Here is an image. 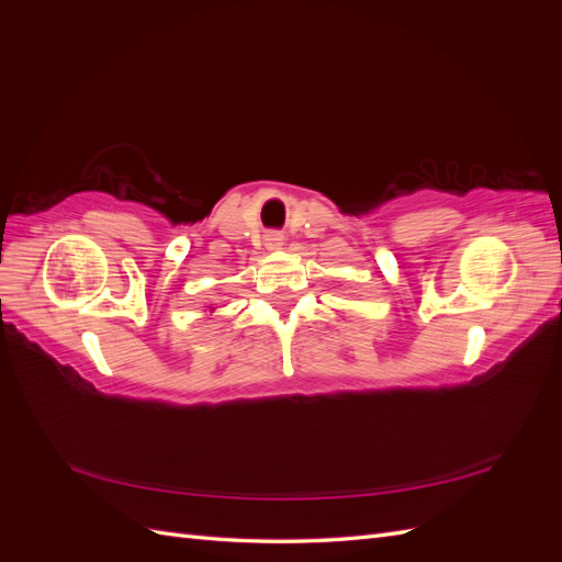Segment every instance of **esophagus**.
Listing matches in <instances>:
<instances>
[{"mask_svg": "<svg viewBox=\"0 0 562 562\" xmlns=\"http://www.w3.org/2000/svg\"><path fill=\"white\" fill-rule=\"evenodd\" d=\"M283 244H285V239H283L281 232H267V234H265V248L279 250Z\"/></svg>", "mask_w": 562, "mask_h": 562, "instance_id": "esophagus-1", "label": "esophagus"}]
</instances>
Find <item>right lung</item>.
I'll return each instance as SVG.
<instances>
[{
    "label": "right lung",
    "instance_id": "add662e5",
    "mask_svg": "<svg viewBox=\"0 0 562 562\" xmlns=\"http://www.w3.org/2000/svg\"><path fill=\"white\" fill-rule=\"evenodd\" d=\"M206 312H209V314H213V312H215V307H209V310H206Z\"/></svg>",
    "mask_w": 562,
    "mask_h": 562
}]
</instances>
